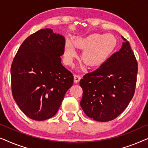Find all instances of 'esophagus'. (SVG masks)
<instances>
[{
    "label": "esophagus",
    "instance_id": "34e87169",
    "mask_svg": "<svg viewBox=\"0 0 148 148\" xmlns=\"http://www.w3.org/2000/svg\"><path fill=\"white\" fill-rule=\"evenodd\" d=\"M81 79H82V77L80 75H74V82L75 83V84L79 82Z\"/></svg>",
    "mask_w": 148,
    "mask_h": 148
}]
</instances>
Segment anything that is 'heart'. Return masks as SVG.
<instances>
[{"label": "heart", "instance_id": "obj_1", "mask_svg": "<svg viewBox=\"0 0 148 148\" xmlns=\"http://www.w3.org/2000/svg\"><path fill=\"white\" fill-rule=\"evenodd\" d=\"M74 43L79 48L86 49L82 59L89 65H98L116 48L117 40L112 34H92L84 38H77ZM77 52L73 44L66 40L64 45V58L67 64H71Z\"/></svg>", "mask_w": 148, "mask_h": 148}]
</instances>
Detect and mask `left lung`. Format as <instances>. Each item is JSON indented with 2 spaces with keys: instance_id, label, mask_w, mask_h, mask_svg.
Wrapping results in <instances>:
<instances>
[{
  "instance_id": "8db88e82",
  "label": "left lung",
  "mask_w": 148,
  "mask_h": 148,
  "mask_svg": "<svg viewBox=\"0 0 148 148\" xmlns=\"http://www.w3.org/2000/svg\"><path fill=\"white\" fill-rule=\"evenodd\" d=\"M121 37L124 42L119 51L80 80L81 107L94 121L107 122L116 118L134 95L137 62L129 42Z\"/></svg>"
}]
</instances>
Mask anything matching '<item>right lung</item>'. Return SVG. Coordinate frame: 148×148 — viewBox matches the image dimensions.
<instances>
[{
  "label": "right lung",
  "instance_id": "obj_1",
  "mask_svg": "<svg viewBox=\"0 0 148 148\" xmlns=\"http://www.w3.org/2000/svg\"><path fill=\"white\" fill-rule=\"evenodd\" d=\"M65 39L51 29H40L26 38L11 68L12 94L29 118L44 121L57 112L73 76L61 63Z\"/></svg>",
  "mask_w": 148,
  "mask_h": 148
}]
</instances>
